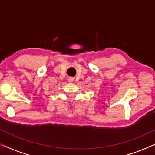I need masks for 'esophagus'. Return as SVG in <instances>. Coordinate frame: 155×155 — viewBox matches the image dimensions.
Wrapping results in <instances>:
<instances>
[{
    "instance_id": "1",
    "label": "esophagus",
    "mask_w": 155,
    "mask_h": 155,
    "mask_svg": "<svg viewBox=\"0 0 155 155\" xmlns=\"http://www.w3.org/2000/svg\"><path fill=\"white\" fill-rule=\"evenodd\" d=\"M68 81L70 82V83L73 82V81H74V78H72V77H69V78H68Z\"/></svg>"
}]
</instances>
